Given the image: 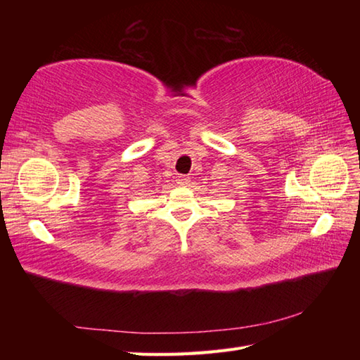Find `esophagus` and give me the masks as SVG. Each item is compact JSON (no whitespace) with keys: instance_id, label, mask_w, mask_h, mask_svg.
I'll return each mask as SVG.
<instances>
[{"instance_id":"esophagus-1","label":"esophagus","mask_w":360,"mask_h":360,"mask_svg":"<svg viewBox=\"0 0 360 360\" xmlns=\"http://www.w3.org/2000/svg\"><path fill=\"white\" fill-rule=\"evenodd\" d=\"M178 181H179L181 186H188V184H190V178H188V176H179Z\"/></svg>"}]
</instances>
